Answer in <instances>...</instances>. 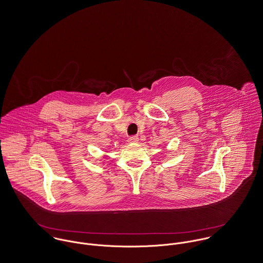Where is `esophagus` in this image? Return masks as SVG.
<instances>
[{"mask_svg": "<svg viewBox=\"0 0 263 263\" xmlns=\"http://www.w3.org/2000/svg\"><path fill=\"white\" fill-rule=\"evenodd\" d=\"M138 141H139L138 136H131V137L128 139V142H130V143H136V142H138Z\"/></svg>", "mask_w": 263, "mask_h": 263, "instance_id": "34e87169", "label": "esophagus"}]
</instances>
